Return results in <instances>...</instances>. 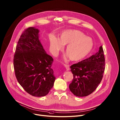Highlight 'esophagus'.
Wrapping results in <instances>:
<instances>
[{"label": "esophagus", "instance_id": "obj_1", "mask_svg": "<svg viewBox=\"0 0 120 120\" xmlns=\"http://www.w3.org/2000/svg\"><path fill=\"white\" fill-rule=\"evenodd\" d=\"M64 67H65V68H66V70H67V71L69 70L70 68H69V67L68 65L66 64H64Z\"/></svg>", "mask_w": 120, "mask_h": 120}]
</instances>
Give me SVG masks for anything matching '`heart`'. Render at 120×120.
Wrapping results in <instances>:
<instances>
[{"mask_svg":"<svg viewBox=\"0 0 120 120\" xmlns=\"http://www.w3.org/2000/svg\"><path fill=\"white\" fill-rule=\"evenodd\" d=\"M67 44L66 52L73 61H80L86 58L94 46L90 38L77 30H65L61 34L59 39L53 35L50 37V49L54 56L64 48V45Z\"/></svg>","mask_w":120,"mask_h":120,"instance_id":"1","label":"heart"}]
</instances>
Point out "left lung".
Segmentation results:
<instances>
[{"label":"left lung","mask_w":120,"mask_h":120,"mask_svg":"<svg viewBox=\"0 0 120 120\" xmlns=\"http://www.w3.org/2000/svg\"><path fill=\"white\" fill-rule=\"evenodd\" d=\"M105 65L102 46L94 55L72 64L70 68L73 79L69 86L70 91L78 97L87 96L91 94L102 79Z\"/></svg>","instance_id":"8db88e82"}]
</instances>
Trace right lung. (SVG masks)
I'll list each match as a JSON object with an SVG mask.
<instances>
[{
	"instance_id": "right-lung-1",
	"label": "right lung",
	"mask_w": 120,
	"mask_h": 120,
	"mask_svg": "<svg viewBox=\"0 0 120 120\" xmlns=\"http://www.w3.org/2000/svg\"><path fill=\"white\" fill-rule=\"evenodd\" d=\"M39 32L35 27H29L23 31L13 59L18 82L27 93L37 97L46 96L56 79L51 68L53 58L43 49Z\"/></svg>"
}]
</instances>
